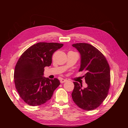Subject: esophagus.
I'll return each instance as SVG.
<instances>
[{
    "instance_id": "34e87169",
    "label": "esophagus",
    "mask_w": 128,
    "mask_h": 128,
    "mask_svg": "<svg viewBox=\"0 0 128 128\" xmlns=\"http://www.w3.org/2000/svg\"><path fill=\"white\" fill-rule=\"evenodd\" d=\"M66 81H67V80H65V79H63V78H62V79H61L60 80V83H64V82H66Z\"/></svg>"
}]
</instances>
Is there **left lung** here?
I'll list each match as a JSON object with an SVG mask.
<instances>
[{
	"label": "left lung",
	"instance_id": "1",
	"mask_svg": "<svg viewBox=\"0 0 128 128\" xmlns=\"http://www.w3.org/2000/svg\"><path fill=\"white\" fill-rule=\"evenodd\" d=\"M80 54L79 72H84L88 87L74 82L72 94L74 102L84 110H91L99 107L107 97L110 88V68L103 54L88 43L72 44Z\"/></svg>",
	"mask_w": 128,
	"mask_h": 128
}]
</instances>
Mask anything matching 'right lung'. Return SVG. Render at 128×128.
<instances>
[{
	"instance_id": "add662e5",
	"label": "right lung",
	"mask_w": 128,
	"mask_h": 128,
	"mask_svg": "<svg viewBox=\"0 0 128 128\" xmlns=\"http://www.w3.org/2000/svg\"><path fill=\"white\" fill-rule=\"evenodd\" d=\"M57 42H40L23 53L15 67V88L29 105L39 106L49 100L60 83L43 77L44 68L52 64L53 54L63 46Z\"/></svg>"
}]
</instances>
